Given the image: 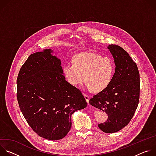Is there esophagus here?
<instances>
[{"instance_id": "esophagus-1", "label": "esophagus", "mask_w": 156, "mask_h": 156, "mask_svg": "<svg viewBox=\"0 0 156 156\" xmlns=\"http://www.w3.org/2000/svg\"><path fill=\"white\" fill-rule=\"evenodd\" d=\"M84 98H85V99H86L87 103L89 104V101H90V96H89L87 95V94H84Z\"/></svg>"}]
</instances>
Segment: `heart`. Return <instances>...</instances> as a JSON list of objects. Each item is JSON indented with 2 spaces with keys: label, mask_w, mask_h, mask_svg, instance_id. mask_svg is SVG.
I'll return each instance as SVG.
<instances>
[{
  "label": "heart",
  "mask_w": 156,
  "mask_h": 156,
  "mask_svg": "<svg viewBox=\"0 0 156 156\" xmlns=\"http://www.w3.org/2000/svg\"><path fill=\"white\" fill-rule=\"evenodd\" d=\"M62 72L72 86L81 84L83 78L87 90L99 93L105 90L112 82L115 65L109 57L85 52L75 55L72 63L65 62L62 66Z\"/></svg>",
  "instance_id": "b5f03b06"
}]
</instances>
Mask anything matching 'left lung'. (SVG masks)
<instances>
[{"instance_id": "obj_1", "label": "left lung", "mask_w": 156, "mask_h": 156, "mask_svg": "<svg viewBox=\"0 0 156 156\" xmlns=\"http://www.w3.org/2000/svg\"><path fill=\"white\" fill-rule=\"evenodd\" d=\"M114 58L115 72L110 84L96 94L90 104L106 112V122L98 125L107 133L119 131L133 118L140 99V73L136 63L128 52L115 44L107 48Z\"/></svg>"}]
</instances>
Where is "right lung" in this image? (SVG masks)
Returning <instances> with one entry per match:
<instances>
[{
    "mask_svg": "<svg viewBox=\"0 0 156 156\" xmlns=\"http://www.w3.org/2000/svg\"><path fill=\"white\" fill-rule=\"evenodd\" d=\"M51 49L31 54L18 75L16 97L25 119L39 136L64 138L72 126L71 115L87 102L77 87L65 80L60 59Z\"/></svg>",
    "mask_w": 156,
    "mask_h": 156,
    "instance_id": "right-lung-1",
    "label": "right lung"
}]
</instances>
